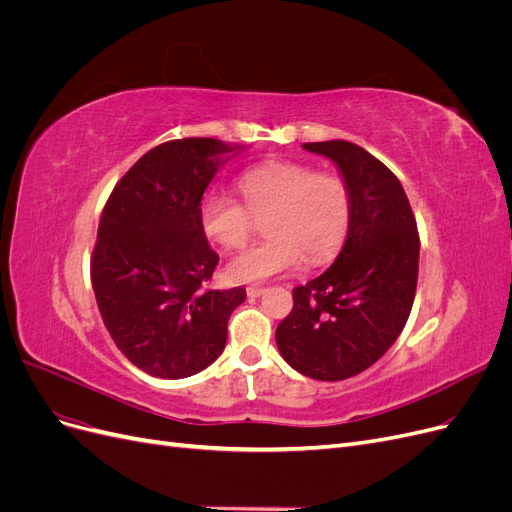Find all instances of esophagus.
Instances as JSON below:
<instances>
[{
	"mask_svg": "<svg viewBox=\"0 0 512 512\" xmlns=\"http://www.w3.org/2000/svg\"><path fill=\"white\" fill-rule=\"evenodd\" d=\"M262 292H265V288H262V286H247V297H250V299L260 297Z\"/></svg>",
	"mask_w": 512,
	"mask_h": 512,
	"instance_id": "34e87169",
	"label": "esophagus"
}]
</instances>
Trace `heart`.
<instances>
[{"label":"heart","instance_id":"obj_1","mask_svg":"<svg viewBox=\"0 0 512 512\" xmlns=\"http://www.w3.org/2000/svg\"><path fill=\"white\" fill-rule=\"evenodd\" d=\"M243 198L211 192L198 207L203 235L226 250L250 239L254 218H265L267 239L247 247L226 265V277L237 284L265 282L292 271L303 260L320 265L344 245L352 220L348 181L294 160L262 162L237 179Z\"/></svg>","mask_w":512,"mask_h":512}]
</instances>
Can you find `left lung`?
Listing matches in <instances>:
<instances>
[{
	"mask_svg": "<svg viewBox=\"0 0 512 512\" xmlns=\"http://www.w3.org/2000/svg\"><path fill=\"white\" fill-rule=\"evenodd\" d=\"M331 158L352 194L344 250L316 280L292 288L277 324L284 361L314 380H346L374 365L404 331L418 280V230L399 179L348 141L305 143Z\"/></svg>",
	"mask_w": 512,
	"mask_h": 512,
	"instance_id": "8db88e82",
	"label": "left lung"
}]
</instances>
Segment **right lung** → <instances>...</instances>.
<instances>
[{
  "label": "right lung",
  "instance_id": "right-lung-1",
  "mask_svg": "<svg viewBox=\"0 0 512 512\" xmlns=\"http://www.w3.org/2000/svg\"><path fill=\"white\" fill-rule=\"evenodd\" d=\"M232 147L177 138L149 149L108 196L91 252V286L115 346L145 374L177 380L222 354L245 288L209 290L218 267L198 207Z\"/></svg>",
  "mask_w": 512,
  "mask_h": 512
}]
</instances>
